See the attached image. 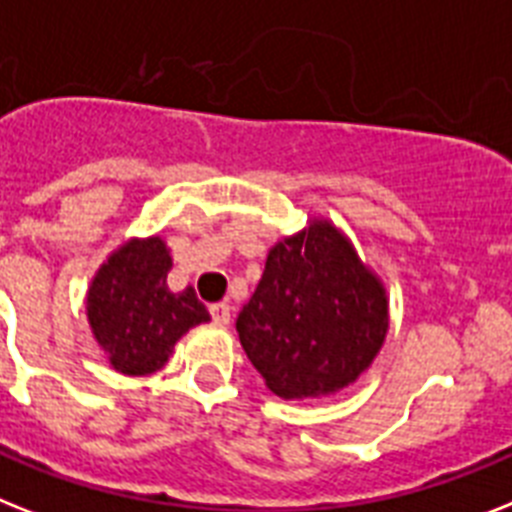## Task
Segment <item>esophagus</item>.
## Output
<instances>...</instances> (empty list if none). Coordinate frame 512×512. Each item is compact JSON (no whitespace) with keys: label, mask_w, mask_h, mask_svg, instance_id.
<instances>
[{"label":"esophagus","mask_w":512,"mask_h":512,"mask_svg":"<svg viewBox=\"0 0 512 512\" xmlns=\"http://www.w3.org/2000/svg\"><path fill=\"white\" fill-rule=\"evenodd\" d=\"M210 315H213L215 323L226 326L231 321V307H228V302H215V305H210Z\"/></svg>","instance_id":"1"}]
</instances>
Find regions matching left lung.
I'll use <instances>...</instances> for the list:
<instances>
[{
	"label": "left lung",
	"instance_id": "left-lung-1",
	"mask_svg": "<svg viewBox=\"0 0 512 512\" xmlns=\"http://www.w3.org/2000/svg\"><path fill=\"white\" fill-rule=\"evenodd\" d=\"M242 347L270 392L321 397L352 384L386 334V297L334 226L270 249L255 294L236 318Z\"/></svg>",
	"mask_w": 512,
	"mask_h": 512
}]
</instances>
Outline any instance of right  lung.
Listing matches in <instances>:
<instances>
[{
  "instance_id": "1",
  "label": "right lung",
  "mask_w": 512,
  "mask_h": 512,
  "mask_svg": "<svg viewBox=\"0 0 512 512\" xmlns=\"http://www.w3.org/2000/svg\"><path fill=\"white\" fill-rule=\"evenodd\" d=\"M170 255L160 239L128 242L102 265L89 289L91 331L120 373L157 371L176 342L210 321L194 289L168 292Z\"/></svg>"
}]
</instances>
